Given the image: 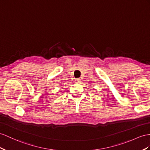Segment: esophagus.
I'll return each mask as SVG.
<instances>
[{"mask_svg":"<svg viewBox=\"0 0 150 150\" xmlns=\"http://www.w3.org/2000/svg\"><path fill=\"white\" fill-rule=\"evenodd\" d=\"M80 79H75V82L76 83H80Z\"/></svg>","mask_w":150,"mask_h":150,"instance_id":"34e87169","label":"esophagus"}]
</instances>
